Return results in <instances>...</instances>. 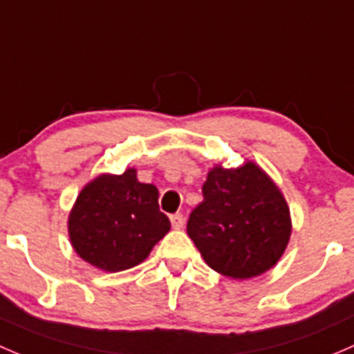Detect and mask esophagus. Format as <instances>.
<instances>
[{
	"label": "esophagus",
	"instance_id": "34e87169",
	"mask_svg": "<svg viewBox=\"0 0 354 354\" xmlns=\"http://www.w3.org/2000/svg\"><path fill=\"white\" fill-rule=\"evenodd\" d=\"M170 221H172V227L176 228V230H180L182 227H184V216H182L180 213H176L170 216Z\"/></svg>",
	"mask_w": 354,
	"mask_h": 354
}]
</instances>
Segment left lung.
Segmentation results:
<instances>
[{
    "mask_svg": "<svg viewBox=\"0 0 354 354\" xmlns=\"http://www.w3.org/2000/svg\"><path fill=\"white\" fill-rule=\"evenodd\" d=\"M192 209L187 235L220 274L247 279L271 269L291 233L285 198L266 172L249 162L236 170L214 167Z\"/></svg>",
    "mask_w": 354,
    "mask_h": 354,
    "instance_id": "obj_1",
    "label": "left lung"
}]
</instances>
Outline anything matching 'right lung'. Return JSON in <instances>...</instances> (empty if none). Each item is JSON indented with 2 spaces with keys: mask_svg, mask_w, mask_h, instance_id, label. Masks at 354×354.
Masks as SVG:
<instances>
[{
  "mask_svg": "<svg viewBox=\"0 0 354 354\" xmlns=\"http://www.w3.org/2000/svg\"><path fill=\"white\" fill-rule=\"evenodd\" d=\"M73 249L98 269L124 271L143 262L170 230L158 191L141 184L136 170L100 176L85 185L68 221Z\"/></svg>",
  "mask_w": 354,
  "mask_h": 354,
  "instance_id": "add662e5",
  "label": "right lung"
}]
</instances>
